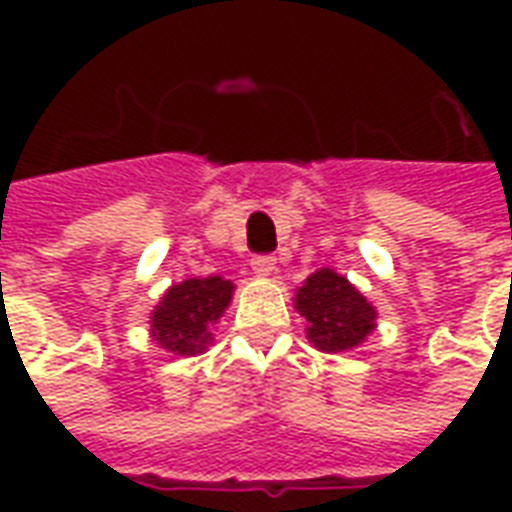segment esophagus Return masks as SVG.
<instances>
[{
  "label": "esophagus",
  "instance_id": "34e87169",
  "mask_svg": "<svg viewBox=\"0 0 512 512\" xmlns=\"http://www.w3.org/2000/svg\"><path fill=\"white\" fill-rule=\"evenodd\" d=\"M277 266V257L274 255H255L252 257V271H255L257 277H268L271 271Z\"/></svg>",
  "mask_w": 512,
  "mask_h": 512
}]
</instances>
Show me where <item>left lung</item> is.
Returning a JSON list of instances; mask_svg holds the SVG:
<instances>
[{
	"label": "left lung",
	"instance_id": "obj_1",
	"mask_svg": "<svg viewBox=\"0 0 512 512\" xmlns=\"http://www.w3.org/2000/svg\"><path fill=\"white\" fill-rule=\"evenodd\" d=\"M296 310L310 323V343L326 354L356 348L376 329V310L370 301L332 268H321L307 277L296 293Z\"/></svg>",
	"mask_w": 512,
	"mask_h": 512
}]
</instances>
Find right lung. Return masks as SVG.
<instances>
[{"label": "right lung", "mask_w": 512, "mask_h": 512, "mask_svg": "<svg viewBox=\"0 0 512 512\" xmlns=\"http://www.w3.org/2000/svg\"><path fill=\"white\" fill-rule=\"evenodd\" d=\"M233 299V282L222 277L186 279L164 293L153 312L150 332L172 354H202L211 343V326Z\"/></svg>", "instance_id": "add662e5"}]
</instances>
